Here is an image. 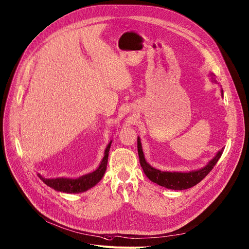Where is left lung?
Wrapping results in <instances>:
<instances>
[{
  "label": "left lung",
  "mask_w": 249,
  "mask_h": 249,
  "mask_svg": "<svg viewBox=\"0 0 249 249\" xmlns=\"http://www.w3.org/2000/svg\"><path fill=\"white\" fill-rule=\"evenodd\" d=\"M212 79H214V78L212 77ZM221 92L223 93V90H221ZM223 150L224 149H222L220 152H218V154L210 160L208 165L202 168L201 170L192 171L189 173L162 172V171L153 168L152 166H150L147 162H145L143 153L142 150L141 141L138 138V153H139V158H140V163H141V166L145 174V176H147L152 182L157 183L160 186L166 187L168 189H172V190H185L188 188H191V187L197 185L199 182H201L214 168V166L218 162V160L220 159V157L223 153Z\"/></svg>",
  "instance_id": "left-lung-1"
}]
</instances>
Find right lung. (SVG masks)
<instances>
[{
  "mask_svg": "<svg viewBox=\"0 0 249 249\" xmlns=\"http://www.w3.org/2000/svg\"><path fill=\"white\" fill-rule=\"evenodd\" d=\"M111 142L106 149L105 157L102 159L101 163L97 170L92 173L84 175L78 179H67V178H56V179H45L43 178L41 175H38L39 178L45 183L47 186L53 188L54 190L65 193H80L84 192L86 190L90 189L94 185H96L101 178L104 177L105 172L107 170V159H108V152L110 149Z\"/></svg>",
  "mask_w": 249,
  "mask_h": 249,
  "instance_id": "1",
  "label": "right lung"
}]
</instances>
